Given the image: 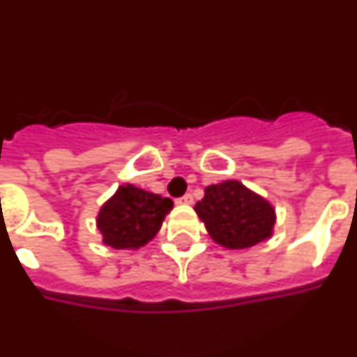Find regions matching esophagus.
Wrapping results in <instances>:
<instances>
[{
    "instance_id": "obj_1",
    "label": "esophagus",
    "mask_w": 357,
    "mask_h": 357,
    "mask_svg": "<svg viewBox=\"0 0 357 357\" xmlns=\"http://www.w3.org/2000/svg\"><path fill=\"white\" fill-rule=\"evenodd\" d=\"M176 204H181V206H189V204H193V195L185 193L184 197H181L176 200Z\"/></svg>"
}]
</instances>
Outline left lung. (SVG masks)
<instances>
[{
	"label": "left lung",
	"mask_w": 357,
	"mask_h": 357,
	"mask_svg": "<svg viewBox=\"0 0 357 357\" xmlns=\"http://www.w3.org/2000/svg\"><path fill=\"white\" fill-rule=\"evenodd\" d=\"M195 211L213 241L230 250L250 248L270 239L275 227L272 204L239 181L207 185Z\"/></svg>",
	"instance_id": "left-lung-1"
}]
</instances>
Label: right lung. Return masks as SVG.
Instances as JSON below:
<instances>
[{"label": "right lung", "mask_w": 357, "mask_h": 357, "mask_svg": "<svg viewBox=\"0 0 357 357\" xmlns=\"http://www.w3.org/2000/svg\"><path fill=\"white\" fill-rule=\"evenodd\" d=\"M173 202L134 184L119 185L100 207L96 227L102 241L116 250H137L155 238Z\"/></svg>", "instance_id": "obj_1"}]
</instances>
